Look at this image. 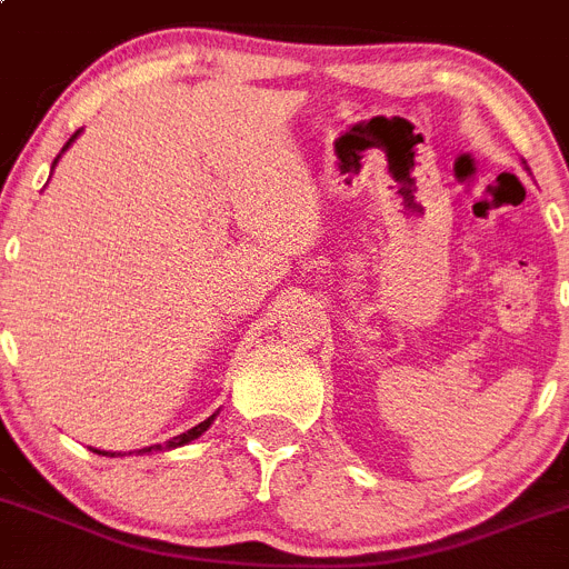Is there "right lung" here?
Here are the masks:
<instances>
[{
    "label": "right lung",
    "instance_id": "obj_1",
    "mask_svg": "<svg viewBox=\"0 0 569 569\" xmlns=\"http://www.w3.org/2000/svg\"><path fill=\"white\" fill-rule=\"evenodd\" d=\"M78 134H81V129H78L76 134L69 137V142H67V146L61 148V153L67 151V148L72 146V142L78 140ZM61 153H58V157H56V162H58V159H61ZM56 162H52V168H56ZM216 416H219V412H212V416L207 418V421L196 423L193 429H188V432L177 435V438H171V440H164V443H153V446H146V449H140V455H142V452H164V449H177V446H184V443H190V440L201 438V435H204L207 429H210V423L216 421ZM92 452H94V455H106V458H117V455H123V452H103V449H92ZM129 455H131V452H129Z\"/></svg>",
    "mask_w": 569,
    "mask_h": 569
}]
</instances>
